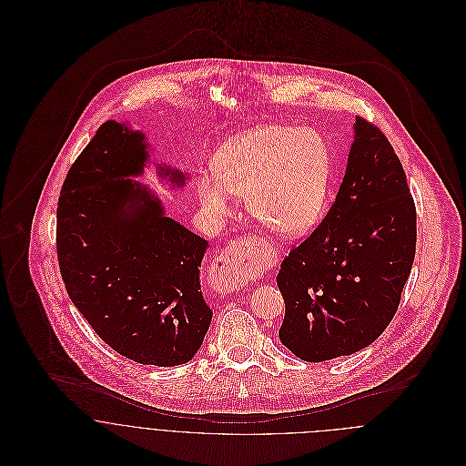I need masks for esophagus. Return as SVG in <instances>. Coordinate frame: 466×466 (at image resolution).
<instances>
[{"instance_id": "esophagus-1", "label": "esophagus", "mask_w": 466, "mask_h": 466, "mask_svg": "<svg viewBox=\"0 0 466 466\" xmlns=\"http://www.w3.org/2000/svg\"><path fill=\"white\" fill-rule=\"evenodd\" d=\"M267 255L255 248V240H233L213 264V274L228 287L237 289L251 281L266 267Z\"/></svg>"}]
</instances>
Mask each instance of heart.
<instances>
[{"mask_svg":"<svg viewBox=\"0 0 466 466\" xmlns=\"http://www.w3.org/2000/svg\"><path fill=\"white\" fill-rule=\"evenodd\" d=\"M332 183L327 141L299 127H258L229 139L215 159V177H202L200 202L224 218L233 199H248L257 220L283 237L310 233L325 215Z\"/></svg>","mask_w":466,"mask_h":466,"instance_id":"obj_1","label":"heart"}]
</instances>
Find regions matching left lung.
<instances>
[{"instance_id":"8db88e82","label":"left lung","mask_w":466,"mask_h":466,"mask_svg":"<svg viewBox=\"0 0 466 466\" xmlns=\"http://www.w3.org/2000/svg\"><path fill=\"white\" fill-rule=\"evenodd\" d=\"M416 251V208L388 137L364 118L335 202L281 262L279 340L307 362L370 346L397 314Z\"/></svg>"}]
</instances>
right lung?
<instances>
[{
  "label": "right lung",
  "instance_id": "right-lung-1",
  "mask_svg": "<svg viewBox=\"0 0 466 466\" xmlns=\"http://www.w3.org/2000/svg\"><path fill=\"white\" fill-rule=\"evenodd\" d=\"M127 122H106L67 172L57 206V257L67 294L98 337L139 364L194 359L211 323L200 292L208 240L167 217L136 181L152 163L170 188L188 174L150 161Z\"/></svg>",
  "mask_w": 466,
  "mask_h": 466
}]
</instances>
